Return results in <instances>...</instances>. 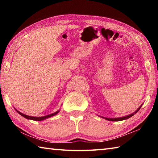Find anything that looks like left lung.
<instances>
[{"mask_svg": "<svg viewBox=\"0 0 158 158\" xmlns=\"http://www.w3.org/2000/svg\"><path fill=\"white\" fill-rule=\"evenodd\" d=\"M141 106H142V105H141V106H139V107L138 108V109H137V111H135V112H134V113L131 114H130V115H127V116H126L121 117V118H104V117H103V118H105L106 120H108V121H123V120H126V119H127V118H129L132 117V116H134V115H135V114L137 113V112L139 110Z\"/></svg>", "mask_w": 158, "mask_h": 158, "instance_id": "8db88e82", "label": "left lung"}]
</instances>
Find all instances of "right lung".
Returning <instances> with one entry per match:
<instances>
[{
    "label": "right lung",
    "instance_id": "1",
    "mask_svg": "<svg viewBox=\"0 0 158 158\" xmlns=\"http://www.w3.org/2000/svg\"><path fill=\"white\" fill-rule=\"evenodd\" d=\"M16 111H17L19 114L21 116H22L23 117L26 118L27 119H30V120H33V121H43V120L44 119H47L48 118H50L52 116H55V115H56L58 112H59V111H57L54 112L53 114H51L49 115H47V116H42V117H34V116H28V115H26V114H23L22 113H21L20 111H17V109H16Z\"/></svg>",
    "mask_w": 158,
    "mask_h": 158
}]
</instances>
